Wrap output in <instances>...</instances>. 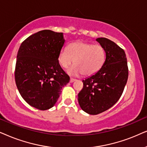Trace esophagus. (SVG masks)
I'll use <instances>...</instances> for the list:
<instances>
[{
	"instance_id": "esophagus-1",
	"label": "esophagus",
	"mask_w": 147,
	"mask_h": 147,
	"mask_svg": "<svg viewBox=\"0 0 147 147\" xmlns=\"http://www.w3.org/2000/svg\"><path fill=\"white\" fill-rule=\"evenodd\" d=\"M77 81V79H72V78H70V83H73V82H75V81Z\"/></svg>"
}]
</instances>
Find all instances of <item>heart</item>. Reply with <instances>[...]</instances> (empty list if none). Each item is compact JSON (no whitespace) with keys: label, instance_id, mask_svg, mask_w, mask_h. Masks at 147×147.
<instances>
[{"label":"heart","instance_id":"b5f03b06","mask_svg":"<svg viewBox=\"0 0 147 147\" xmlns=\"http://www.w3.org/2000/svg\"><path fill=\"white\" fill-rule=\"evenodd\" d=\"M105 60V51L102 46L83 42L72 43L68 49H62L58 55V62L63 68H68L75 62V65L68 71L74 76L82 73L90 76L96 73L102 67Z\"/></svg>","mask_w":147,"mask_h":147}]
</instances>
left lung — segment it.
Here are the masks:
<instances>
[{
	"label": "left lung",
	"instance_id": "left-lung-1",
	"mask_svg": "<svg viewBox=\"0 0 147 147\" xmlns=\"http://www.w3.org/2000/svg\"><path fill=\"white\" fill-rule=\"evenodd\" d=\"M96 41L105 49V60L96 73L83 80V88L78 94L81 108L91 115L107 110L119 100L128 77L124 50L109 39Z\"/></svg>",
	"mask_w": 147,
	"mask_h": 147
}]
</instances>
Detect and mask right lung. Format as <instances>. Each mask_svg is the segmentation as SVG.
Returning <instances> with one entry per match:
<instances>
[{
	"instance_id": "obj_1",
	"label": "right lung",
	"mask_w": 147,
	"mask_h": 147,
	"mask_svg": "<svg viewBox=\"0 0 147 147\" xmlns=\"http://www.w3.org/2000/svg\"><path fill=\"white\" fill-rule=\"evenodd\" d=\"M64 42L63 33L42 30L28 37L19 47L15 83L21 97L35 108L53 107L70 81L58 62Z\"/></svg>"
}]
</instances>
